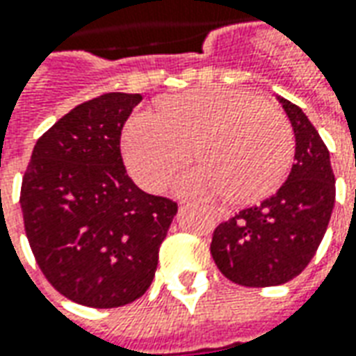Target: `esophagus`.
Returning <instances> with one entry per match:
<instances>
[{
    "mask_svg": "<svg viewBox=\"0 0 356 356\" xmlns=\"http://www.w3.org/2000/svg\"><path fill=\"white\" fill-rule=\"evenodd\" d=\"M212 213L218 218L220 221H225V220H229V216L231 213L225 210V208H212Z\"/></svg>",
    "mask_w": 356,
    "mask_h": 356,
    "instance_id": "obj_1",
    "label": "esophagus"
}]
</instances>
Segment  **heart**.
Returning a JSON list of instances; mask_svg holds the SVG:
<instances>
[{
    "instance_id": "1",
    "label": "heart",
    "mask_w": 356,
    "mask_h": 356,
    "mask_svg": "<svg viewBox=\"0 0 356 356\" xmlns=\"http://www.w3.org/2000/svg\"><path fill=\"white\" fill-rule=\"evenodd\" d=\"M193 146L200 163L179 177V195L252 202L287 175L295 136L275 106L235 88H198L168 98L160 113L143 109L131 115L123 133L129 170L154 193L185 165Z\"/></svg>"
}]
</instances>
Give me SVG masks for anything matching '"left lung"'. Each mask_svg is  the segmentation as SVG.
Listing matches in <instances>:
<instances>
[{
	"label": "left lung",
	"instance_id": "obj_1",
	"mask_svg": "<svg viewBox=\"0 0 356 356\" xmlns=\"http://www.w3.org/2000/svg\"><path fill=\"white\" fill-rule=\"evenodd\" d=\"M295 133V163L277 193L213 231L210 252L237 285L273 287L297 277L324 238L335 204L330 152L305 111L277 98Z\"/></svg>",
	"mask_w": 356,
	"mask_h": 356
}]
</instances>
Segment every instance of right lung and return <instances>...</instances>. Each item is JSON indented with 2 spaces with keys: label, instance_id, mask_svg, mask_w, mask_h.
<instances>
[{
  "label": "right lung",
  "instance_id": "obj_1",
  "mask_svg": "<svg viewBox=\"0 0 356 356\" xmlns=\"http://www.w3.org/2000/svg\"><path fill=\"white\" fill-rule=\"evenodd\" d=\"M140 94L109 92L40 136L21 208L34 258L73 302L118 308L148 291L177 204L140 191L121 158V129Z\"/></svg>",
  "mask_w": 356,
  "mask_h": 356
}]
</instances>
